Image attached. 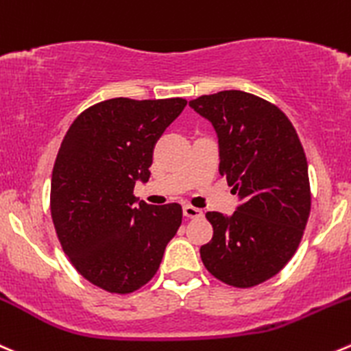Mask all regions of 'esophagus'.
Wrapping results in <instances>:
<instances>
[{
    "label": "esophagus",
    "mask_w": 351,
    "mask_h": 351,
    "mask_svg": "<svg viewBox=\"0 0 351 351\" xmlns=\"http://www.w3.org/2000/svg\"><path fill=\"white\" fill-rule=\"evenodd\" d=\"M183 216L189 217V219H199L204 216V213L193 206H183Z\"/></svg>",
    "instance_id": "34e87169"
}]
</instances>
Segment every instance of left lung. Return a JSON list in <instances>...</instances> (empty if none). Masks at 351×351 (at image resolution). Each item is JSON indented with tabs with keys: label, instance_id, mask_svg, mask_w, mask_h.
<instances>
[{
	"label": "left lung",
	"instance_id": "8db88e82",
	"mask_svg": "<svg viewBox=\"0 0 351 351\" xmlns=\"http://www.w3.org/2000/svg\"><path fill=\"white\" fill-rule=\"evenodd\" d=\"M219 144V173L240 206L207 213L213 240L200 247L206 269L223 283L250 288L276 276L293 257L311 214L307 158L287 114L243 90L190 101Z\"/></svg>",
	"mask_w": 351,
	"mask_h": 351
}]
</instances>
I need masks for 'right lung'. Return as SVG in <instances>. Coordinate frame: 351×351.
I'll return each mask as SVG.
<instances>
[{
	"label": "right lung",
	"mask_w": 351,
	"mask_h": 351,
	"mask_svg": "<svg viewBox=\"0 0 351 351\" xmlns=\"http://www.w3.org/2000/svg\"><path fill=\"white\" fill-rule=\"evenodd\" d=\"M186 106L182 97H114L78 114L58 151L51 217L75 269L110 293L127 295L152 280L182 206H151L134 195L147 182L152 152Z\"/></svg>",
	"instance_id": "add662e5"
}]
</instances>
